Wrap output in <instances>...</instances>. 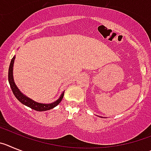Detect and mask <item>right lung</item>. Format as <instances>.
Segmentation results:
<instances>
[{
    "label": "right lung",
    "instance_id": "right-lung-1",
    "mask_svg": "<svg viewBox=\"0 0 151 151\" xmlns=\"http://www.w3.org/2000/svg\"><path fill=\"white\" fill-rule=\"evenodd\" d=\"M15 57L16 56H13L11 62H10V65H9V71H8V81H9V85H10V87H11V89L12 91H13L15 97L18 99L22 104H25L27 107H29V108H31L32 109L35 110V111H48V110L52 109V108H55V106L58 105V104L61 102L62 99H63L65 91H63V92L62 93V95H61V96L59 97V99H57L56 101H54V102L50 103V104H43V103L37 102V101H34V100L31 99L30 98L27 97L26 96H25V95L23 94L22 92L18 89V87L16 86V83H15L14 82L13 75V64H14Z\"/></svg>",
    "mask_w": 151,
    "mask_h": 151
}]
</instances>
